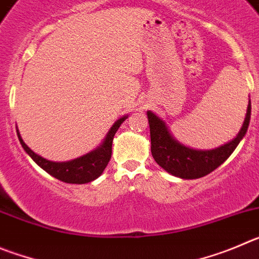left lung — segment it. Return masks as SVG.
Here are the masks:
<instances>
[{
  "label": "left lung",
  "mask_w": 259,
  "mask_h": 259,
  "mask_svg": "<svg viewBox=\"0 0 259 259\" xmlns=\"http://www.w3.org/2000/svg\"><path fill=\"white\" fill-rule=\"evenodd\" d=\"M251 104L249 101L246 116L240 133L234 141L210 151L188 148L171 137L166 125L151 111L147 112L151 134V152L155 161L167 173L183 179H196L211 173L222 165L243 139L250 121Z\"/></svg>",
  "instance_id": "8db88e82"
}]
</instances>
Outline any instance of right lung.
I'll return each mask as SVG.
<instances>
[{"label":"right lung","instance_id":"add662e5","mask_svg":"<svg viewBox=\"0 0 259 259\" xmlns=\"http://www.w3.org/2000/svg\"><path fill=\"white\" fill-rule=\"evenodd\" d=\"M126 120V116L121 117L113 124L111 130L107 134L106 139L101 147H98L97 150L92 151L90 153L81 157L72 160V161L67 162H54L49 161L46 158L41 157L39 155L34 153L33 151L23 142L20 138V134L18 133V138H19L20 144L24 148L25 152L31 156L32 160L36 162L38 166L42 167L46 173L53 176L54 178L59 179L66 183H74V185H82V183H89V182L94 181L98 177L103 173V170L108 165L109 160H111V155H112V141L115 137L116 132L118 130L120 125Z\"/></svg>","mask_w":259,"mask_h":259}]
</instances>
